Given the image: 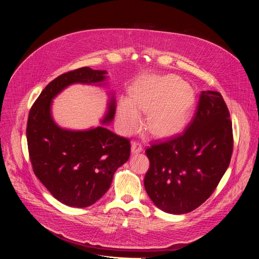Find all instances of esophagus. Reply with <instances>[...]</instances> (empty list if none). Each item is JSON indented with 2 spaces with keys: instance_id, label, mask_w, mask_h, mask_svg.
<instances>
[{
  "instance_id": "1",
  "label": "esophagus",
  "mask_w": 259,
  "mask_h": 259,
  "mask_svg": "<svg viewBox=\"0 0 259 259\" xmlns=\"http://www.w3.org/2000/svg\"><path fill=\"white\" fill-rule=\"evenodd\" d=\"M142 151V145L139 143V142H137V141H134V142H132V144H131V153L134 155V154H138V153H140Z\"/></svg>"
}]
</instances>
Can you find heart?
<instances>
[{
	"instance_id": "b5f03b06",
	"label": "heart",
	"mask_w": 259,
	"mask_h": 259,
	"mask_svg": "<svg viewBox=\"0 0 259 259\" xmlns=\"http://www.w3.org/2000/svg\"><path fill=\"white\" fill-rule=\"evenodd\" d=\"M196 105L194 90L174 76L152 77L136 84L129 98L118 103L117 122L121 131L131 134L141 125V113L147 112L145 129L155 137H170L189 124Z\"/></svg>"
}]
</instances>
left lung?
<instances>
[{"label": "left lung", "instance_id": "1", "mask_svg": "<svg viewBox=\"0 0 259 259\" xmlns=\"http://www.w3.org/2000/svg\"><path fill=\"white\" fill-rule=\"evenodd\" d=\"M233 153V128L220 93L203 91L182 134L153 144L145 154L144 177L153 203L170 214H186L202 205L226 173Z\"/></svg>", "mask_w": 259, "mask_h": 259}]
</instances>
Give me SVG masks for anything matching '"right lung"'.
<instances>
[{"mask_svg": "<svg viewBox=\"0 0 259 259\" xmlns=\"http://www.w3.org/2000/svg\"><path fill=\"white\" fill-rule=\"evenodd\" d=\"M106 73L87 66L63 73L45 87L28 115L26 138L33 172L56 200L69 207L85 208L98 201L130 157V140L104 126L115 118L114 92L108 93L107 110L98 127L66 129L52 117L53 99L65 88L106 86Z\"/></svg>", "mask_w": 259, "mask_h": 259, "instance_id": "obj_1", "label": "right lung"}]
</instances>
